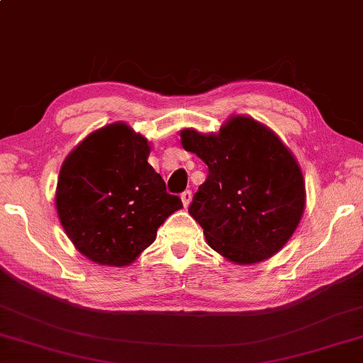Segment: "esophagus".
<instances>
[{"label": "esophagus", "mask_w": 363, "mask_h": 363, "mask_svg": "<svg viewBox=\"0 0 363 363\" xmlns=\"http://www.w3.org/2000/svg\"><path fill=\"white\" fill-rule=\"evenodd\" d=\"M182 202H183V207L186 208L188 205L191 203V199H193V193L191 191H184V193H182Z\"/></svg>", "instance_id": "1"}]
</instances>
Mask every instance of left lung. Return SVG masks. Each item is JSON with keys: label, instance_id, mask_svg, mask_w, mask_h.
<instances>
[{"label": "left lung", "instance_id": "left-lung-1", "mask_svg": "<svg viewBox=\"0 0 363 363\" xmlns=\"http://www.w3.org/2000/svg\"><path fill=\"white\" fill-rule=\"evenodd\" d=\"M180 138L183 148L208 166L188 211L210 248L238 265L275 256L306 203L302 169L291 150L248 115H232L220 133L184 128Z\"/></svg>", "mask_w": 363, "mask_h": 363}]
</instances>
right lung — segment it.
<instances>
[{
  "label": "right lung",
  "mask_w": 363,
  "mask_h": 363,
  "mask_svg": "<svg viewBox=\"0 0 363 363\" xmlns=\"http://www.w3.org/2000/svg\"><path fill=\"white\" fill-rule=\"evenodd\" d=\"M150 142L126 123L102 126L66 156L55 205L80 255L99 265H131L160 225L183 208L148 164Z\"/></svg>",
  "instance_id": "add662e5"
}]
</instances>
